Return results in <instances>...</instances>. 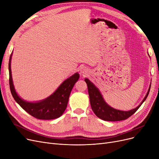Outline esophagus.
<instances>
[{
  "mask_svg": "<svg viewBox=\"0 0 159 159\" xmlns=\"http://www.w3.org/2000/svg\"><path fill=\"white\" fill-rule=\"evenodd\" d=\"M81 73L82 74H87L88 72V70L85 68V67H82V68H81Z\"/></svg>",
  "mask_w": 159,
  "mask_h": 159,
  "instance_id": "esophagus-1",
  "label": "esophagus"
}]
</instances>
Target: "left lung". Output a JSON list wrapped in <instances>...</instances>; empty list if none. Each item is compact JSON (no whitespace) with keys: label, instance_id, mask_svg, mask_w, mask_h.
<instances>
[{"label":"left lung","instance_id":"8db88e82","mask_svg":"<svg viewBox=\"0 0 159 159\" xmlns=\"http://www.w3.org/2000/svg\"><path fill=\"white\" fill-rule=\"evenodd\" d=\"M85 81L88 85L90 104L93 111L96 115V116L101 119L108 121H122V120H125L129 117H131L132 115L137 111L143 103L145 102L151 89L150 85L145 98H144L141 103L138 107L132 110L128 111H123L117 110L110 107L109 105L105 103L99 89L95 87L93 84L91 83L87 78L85 79Z\"/></svg>","mask_w":159,"mask_h":159}]
</instances>
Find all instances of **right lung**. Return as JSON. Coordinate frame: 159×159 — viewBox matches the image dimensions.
I'll return each instance as SVG.
<instances>
[{
    "label": "right lung",
    "instance_id": "add662e5",
    "mask_svg": "<svg viewBox=\"0 0 159 159\" xmlns=\"http://www.w3.org/2000/svg\"><path fill=\"white\" fill-rule=\"evenodd\" d=\"M12 54L8 64L9 85L14 100L28 113L36 119L49 120L60 117L66 109L71 89L80 78L79 74L75 73L65 80L55 92L46 99L36 103L27 102L19 97L14 88L11 68Z\"/></svg>",
    "mask_w": 159,
    "mask_h": 159
}]
</instances>
